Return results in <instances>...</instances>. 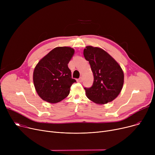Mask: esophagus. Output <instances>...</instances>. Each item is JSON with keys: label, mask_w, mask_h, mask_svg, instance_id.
Segmentation results:
<instances>
[{"label": "esophagus", "mask_w": 155, "mask_h": 155, "mask_svg": "<svg viewBox=\"0 0 155 155\" xmlns=\"http://www.w3.org/2000/svg\"><path fill=\"white\" fill-rule=\"evenodd\" d=\"M77 82H82V78L80 77V78L77 79Z\"/></svg>", "instance_id": "1"}]
</instances>
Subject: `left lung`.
<instances>
[{"label": "left lung", "mask_w": 155, "mask_h": 155, "mask_svg": "<svg viewBox=\"0 0 155 155\" xmlns=\"http://www.w3.org/2000/svg\"><path fill=\"white\" fill-rule=\"evenodd\" d=\"M84 55L89 62L94 75L92 87L84 88L88 98L98 104L114 100L124 84V73L120 65L100 48L87 46Z\"/></svg>", "instance_id": "obj_1"}]
</instances>
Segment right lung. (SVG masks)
I'll list each match as a JSON object with an SVG mask.
<instances>
[{
    "instance_id": "1",
    "label": "right lung",
    "mask_w": 155,
    "mask_h": 155,
    "mask_svg": "<svg viewBox=\"0 0 155 155\" xmlns=\"http://www.w3.org/2000/svg\"><path fill=\"white\" fill-rule=\"evenodd\" d=\"M74 52L70 47H57L37 64L33 72V82L38 94L43 100L57 103L70 94L71 85L76 82L71 78L68 67Z\"/></svg>"
}]
</instances>
